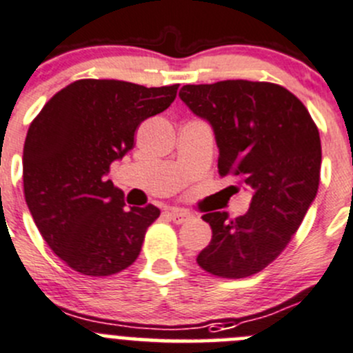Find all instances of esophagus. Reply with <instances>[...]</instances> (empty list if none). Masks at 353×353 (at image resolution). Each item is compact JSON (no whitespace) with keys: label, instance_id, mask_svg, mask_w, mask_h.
Wrapping results in <instances>:
<instances>
[{"label":"esophagus","instance_id":"1","mask_svg":"<svg viewBox=\"0 0 353 353\" xmlns=\"http://www.w3.org/2000/svg\"><path fill=\"white\" fill-rule=\"evenodd\" d=\"M167 215H169V219L172 222H176V224H183V222H186L188 219L191 217L190 214H188V212H184V210H179V208H172V210H169L167 212Z\"/></svg>","mask_w":353,"mask_h":353}]
</instances>
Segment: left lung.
Returning a JSON list of instances; mask_svg holds the SVG:
<instances>
[{"label":"left lung","mask_w":353,"mask_h":353,"mask_svg":"<svg viewBox=\"0 0 353 353\" xmlns=\"http://www.w3.org/2000/svg\"><path fill=\"white\" fill-rule=\"evenodd\" d=\"M179 98L210 124L221 176L252 194L248 212L232 221L228 212L203 215L212 239L198 265L219 278L256 274L286 248L316 200L319 131L302 101L272 82L186 84Z\"/></svg>","instance_id":"8db88e82"}]
</instances>
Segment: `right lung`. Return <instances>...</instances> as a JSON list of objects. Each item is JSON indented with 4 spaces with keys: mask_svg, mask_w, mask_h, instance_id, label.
I'll return each mask as SVG.
<instances>
[{
    "mask_svg": "<svg viewBox=\"0 0 353 353\" xmlns=\"http://www.w3.org/2000/svg\"><path fill=\"white\" fill-rule=\"evenodd\" d=\"M177 85L81 79L30 124L22 157L27 207L48 246L74 271L110 276L138 259L160 210L128 208L107 176L132 148L136 128L176 100Z\"/></svg>",
    "mask_w": 353,
    "mask_h": 353,
    "instance_id": "1",
    "label": "right lung"
}]
</instances>
